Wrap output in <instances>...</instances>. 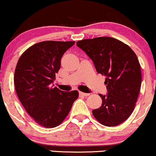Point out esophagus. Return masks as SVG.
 Segmentation results:
<instances>
[{"instance_id": "obj_1", "label": "esophagus", "mask_w": 156, "mask_h": 156, "mask_svg": "<svg viewBox=\"0 0 156 156\" xmlns=\"http://www.w3.org/2000/svg\"><path fill=\"white\" fill-rule=\"evenodd\" d=\"M79 94H80V95H82V96L87 97V96H89L90 94H89V93H84V92H79Z\"/></svg>"}]
</instances>
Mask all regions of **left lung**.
<instances>
[{"instance_id":"left-lung-1","label":"left lung","mask_w":156,"mask_h":156,"mask_svg":"<svg viewBox=\"0 0 156 156\" xmlns=\"http://www.w3.org/2000/svg\"><path fill=\"white\" fill-rule=\"evenodd\" d=\"M77 46L92 59L97 72L105 76L108 92L99 94L101 106L92 111L93 115L105 126L121 124L133 112L140 91L142 79L136 55L112 37L83 39Z\"/></svg>"}]
</instances>
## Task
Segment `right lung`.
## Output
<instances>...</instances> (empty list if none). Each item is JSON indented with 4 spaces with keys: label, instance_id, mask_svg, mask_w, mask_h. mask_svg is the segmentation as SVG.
Masks as SVG:
<instances>
[{
    "label": "right lung",
    "instance_id": "1",
    "mask_svg": "<svg viewBox=\"0 0 156 156\" xmlns=\"http://www.w3.org/2000/svg\"><path fill=\"white\" fill-rule=\"evenodd\" d=\"M75 42L44 41L27 49L20 57L15 72L19 100L36 122L45 128L60 125L69 114L78 92H63L53 83L61 58Z\"/></svg>",
    "mask_w": 156,
    "mask_h": 156
}]
</instances>
